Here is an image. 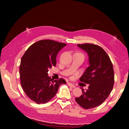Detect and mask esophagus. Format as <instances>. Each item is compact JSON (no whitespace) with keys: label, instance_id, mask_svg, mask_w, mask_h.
<instances>
[{"label":"esophagus","instance_id":"obj_1","mask_svg":"<svg viewBox=\"0 0 129 129\" xmlns=\"http://www.w3.org/2000/svg\"><path fill=\"white\" fill-rule=\"evenodd\" d=\"M68 85H69V86H70V87H72V88H74V87H75V85H74V84H73L72 83H70V82H68Z\"/></svg>","mask_w":129,"mask_h":129}]
</instances>
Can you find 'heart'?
<instances>
[{
  "mask_svg": "<svg viewBox=\"0 0 129 129\" xmlns=\"http://www.w3.org/2000/svg\"><path fill=\"white\" fill-rule=\"evenodd\" d=\"M77 53H78V54H81V55H83L82 53H81V52H77Z\"/></svg>",
  "mask_w": 129,
  "mask_h": 129,
  "instance_id": "heart-1",
  "label": "heart"
}]
</instances>
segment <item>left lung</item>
Masks as SVG:
<instances>
[{
	"label": "left lung",
	"mask_w": 129,
	"mask_h": 129,
	"mask_svg": "<svg viewBox=\"0 0 129 129\" xmlns=\"http://www.w3.org/2000/svg\"><path fill=\"white\" fill-rule=\"evenodd\" d=\"M78 46L89 56V66L80 79L89 86L86 90L80 87L82 95L75 98V101L83 108L92 109L101 105L110 94L114 84V71L109 56L101 47L89 43Z\"/></svg>",
	"instance_id": "obj_1"
}]
</instances>
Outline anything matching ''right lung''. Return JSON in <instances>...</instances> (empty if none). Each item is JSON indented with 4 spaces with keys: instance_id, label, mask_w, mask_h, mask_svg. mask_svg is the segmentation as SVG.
<instances>
[{
    "instance_id": "right-lung-1",
    "label": "right lung",
    "mask_w": 129,
    "mask_h": 129,
    "mask_svg": "<svg viewBox=\"0 0 129 129\" xmlns=\"http://www.w3.org/2000/svg\"><path fill=\"white\" fill-rule=\"evenodd\" d=\"M67 45L51 40L38 41L30 46L21 58V85L27 96L36 104H45L56 94L59 86L66 84L60 78L48 77V69L56 65L58 52Z\"/></svg>"
}]
</instances>
